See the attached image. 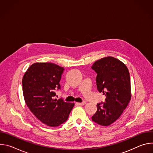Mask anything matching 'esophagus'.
<instances>
[{
  "instance_id": "esophagus-1",
  "label": "esophagus",
  "mask_w": 153,
  "mask_h": 153,
  "mask_svg": "<svg viewBox=\"0 0 153 153\" xmlns=\"http://www.w3.org/2000/svg\"><path fill=\"white\" fill-rule=\"evenodd\" d=\"M77 105H79L83 106V105H85V104H86V102H81V103L78 102V103H77Z\"/></svg>"
}]
</instances>
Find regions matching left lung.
Returning <instances> with one entry per match:
<instances>
[{"label": "left lung", "instance_id": "8db88e82", "mask_svg": "<svg viewBox=\"0 0 153 153\" xmlns=\"http://www.w3.org/2000/svg\"><path fill=\"white\" fill-rule=\"evenodd\" d=\"M91 68L97 74L99 92L106 96L105 102L97 104L92 120L107 126L120 117L131 99L129 73L122 62L110 56L96 61Z\"/></svg>", "mask_w": 153, "mask_h": 153}]
</instances>
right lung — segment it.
<instances>
[{"label": "right lung", "instance_id": "right-lung-1", "mask_svg": "<svg viewBox=\"0 0 153 153\" xmlns=\"http://www.w3.org/2000/svg\"><path fill=\"white\" fill-rule=\"evenodd\" d=\"M64 68L52 63H34L22 79L25 102L32 113L42 123L54 127L67 121L74 103L54 99Z\"/></svg>", "mask_w": 153, "mask_h": 153}]
</instances>
